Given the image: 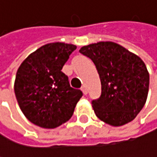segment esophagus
<instances>
[{
    "instance_id": "obj_1",
    "label": "esophagus",
    "mask_w": 157,
    "mask_h": 157,
    "mask_svg": "<svg viewBox=\"0 0 157 157\" xmlns=\"http://www.w3.org/2000/svg\"><path fill=\"white\" fill-rule=\"evenodd\" d=\"M81 90H82V94H87V88H86V86L85 85H82V88H81Z\"/></svg>"
}]
</instances>
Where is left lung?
Wrapping results in <instances>:
<instances>
[{
    "label": "left lung",
    "mask_w": 157,
    "mask_h": 157,
    "mask_svg": "<svg viewBox=\"0 0 157 157\" xmlns=\"http://www.w3.org/2000/svg\"><path fill=\"white\" fill-rule=\"evenodd\" d=\"M79 52L94 62L99 74L101 96L92 102L96 116L112 126L133 121L149 89V73L143 60L113 42L91 44Z\"/></svg>",
    "instance_id": "obj_1"
}]
</instances>
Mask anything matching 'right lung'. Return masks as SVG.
Masks as SVG:
<instances>
[{
    "mask_svg": "<svg viewBox=\"0 0 157 157\" xmlns=\"http://www.w3.org/2000/svg\"><path fill=\"white\" fill-rule=\"evenodd\" d=\"M75 49L74 44L60 42L44 44L18 68L16 99L25 117L35 125L52 129L72 117L82 93L70 86L62 69Z\"/></svg>",
    "mask_w": 157,
    "mask_h": 157,
    "instance_id": "1",
    "label": "right lung"
}]
</instances>
